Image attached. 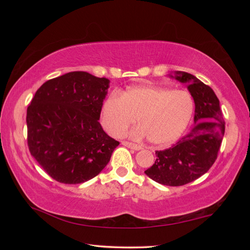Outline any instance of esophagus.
<instances>
[{
	"label": "esophagus",
	"mask_w": 250,
	"mask_h": 250,
	"mask_svg": "<svg viewBox=\"0 0 250 250\" xmlns=\"http://www.w3.org/2000/svg\"><path fill=\"white\" fill-rule=\"evenodd\" d=\"M122 145H124V146H126V147H128V148H130V149H133V150H141L142 149V147L141 146H139V145H137V144H133V143H130V142H122Z\"/></svg>",
	"instance_id": "34e87169"
}]
</instances>
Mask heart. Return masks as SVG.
<instances>
[{
	"mask_svg": "<svg viewBox=\"0 0 250 250\" xmlns=\"http://www.w3.org/2000/svg\"><path fill=\"white\" fill-rule=\"evenodd\" d=\"M194 110V99L187 90L141 84L107 97L101 123L110 135L120 138L137 119L140 125L131 130L132 138H148L152 145L166 147L184 134Z\"/></svg>",
	"mask_w": 250,
	"mask_h": 250,
	"instance_id": "obj_1",
	"label": "heart"
}]
</instances>
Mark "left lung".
<instances>
[{
	"instance_id": "1",
	"label": "left lung",
	"mask_w": 250,
	"mask_h": 250,
	"mask_svg": "<svg viewBox=\"0 0 250 250\" xmlns=\"http://www.w3.org/2000/svg\"><path fill=\"white\" fill-rule=\"evenodd\" d=\"M170 78L187 83L195 103L194 127L173 147L156 151V160L145 174L156 183L178 187L206 174L215 163L225 130L219 100L208 85L194 75L175 71Z\"/></svg>"
}]
</instances>
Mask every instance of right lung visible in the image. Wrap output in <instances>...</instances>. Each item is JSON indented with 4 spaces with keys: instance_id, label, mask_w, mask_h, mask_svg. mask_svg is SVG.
<instances>
[{
    "instance_id": "right-lung-1",
    "label": "right lung",
    "mask_w": 250,
    "mask_h": 250,
    "mask_svg": "<svg viewBox=\"0 0 250 250\" xmlns=\"http://www.w3.org/2000/svg\"><path fill=\"white\" fill-rule=\"evenodd\" d=\"M107 78L76 71L44 82L27 109L30 153L49 175L66 185L97 176L119 142L99 123Z\"/></svg>"
}]
</instances>
